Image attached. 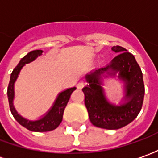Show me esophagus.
<instances>
[{
  "label": "esophagus",
  "mask_w": 158,
  "mask_h": 158,
  "mask_svg": "<svg viewBox=\"0 0 158 158\" xmlns=\"http://www.w3.org/2000/svg\"><path fill=\"white\" fill-rule=\"evenodd\" d=\"M83 87H84V83H83V82H79V83L77 84V89H81Z\"/></svg>",
  "instance_id": "obj_1"
}]
</instances>
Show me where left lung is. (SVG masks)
<instances>
[{"instance_id": "obj_1", "label": "left lung", "mask_w": 158, "mask_h": 158, "mask_svg": "<svg viewBox=\"0 0 158 158\" xmlns=\"http://www.w3.org/2000/svg\"><path fill=\"white\" fill-rule=\"evenodd\" d=\"M118 54L108 65L87 74L82 91L85 106L93 125L117 130L133 121L139 114L144 96L143 73L134 56L121 46L111 48ZM124 82L125 96L118 106L107 100L102 87L103 79L114 77Z\"/></svg>"}]
</instances>
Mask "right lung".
I'll return each mask as SVG.
<instances>
[{"instance_id": "add662e5", "label": "right lung", "mask_w": 158, "mask_h": 158, "mask_svg": "<svg viewBox=\"0 0 158 158\" xmlns=\"http://www.w3.org/2000/svg\"><path fill=\"white\" fill-rule=\"evenodd\" d=\"M42 52L43 51L41 49L32 50L29 53H27L25 56L22 57L17 66L14 69V70L11 73L10 81H9L8 87H7V98H8L9 108H10L13 116L21 125L27 129L28 131H34V132H47V131H51L56 129L57 127L60 125V123H62L64 109L70 98L72 92L75 89H77L76 87H73V88H69L65 90L60 92L58 94V96H56L51 108L43 116H42L36 120L27 119L18 113L14 106L15 83L17 80L19 74H20L22 68L27 63L35 61L38 56H42Z\"/></svg>"}]
</instances>
